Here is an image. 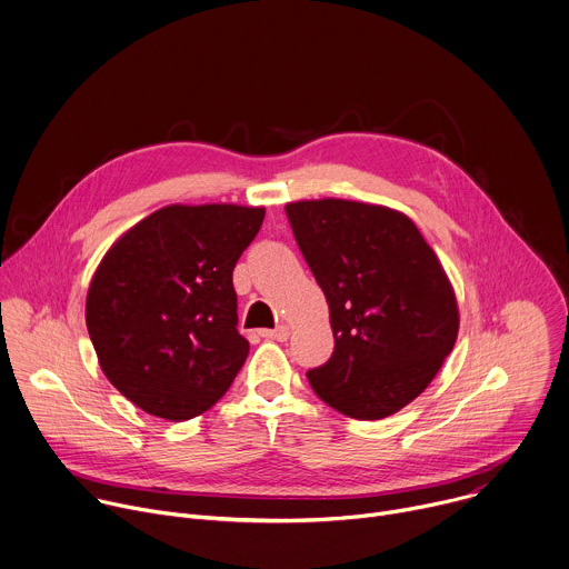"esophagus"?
Here are the masks:
<instances>
[{
    "mask_svg": "<svg viewBox=\"0 0 569 569\" xmlns=\"http://www.w3.org/2000/svg\"><path fill=\"white\" fill-rule=\"evenodd\" d=\"M288 336H290V329H288V327H279V329H274V331H268V329L261 331V338L274 340V342H286Z\"/></svg>",
    "mask_w": 569,
    "mask_h": 569,
    "instance_id": "34e87169",
    "label": "esophagus"
}]
</instances>
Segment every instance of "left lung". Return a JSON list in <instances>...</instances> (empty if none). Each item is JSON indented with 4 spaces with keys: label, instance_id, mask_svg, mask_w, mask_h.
<instances>
[{
    "label": "left lung",
    "instance_id": "1",
    "mask_svg": "<svg viewBox=\"0 0 569 569\" xmlns=\"http://www.w3.org/2000/svg\"><path fill=\"white\" fill-rule=\"evenodd\" d=\"M286 213L323 290L336 338L308 371L333 410L378 421L412 402L439 373L459 333L452 283L417 224L353 200H299Z\"/></svg>",
    "mask_w": 569,
    "mask_h": 569
}]
</instances>
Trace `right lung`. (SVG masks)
<instances>
[{
  "label": "right lung",
  "instance_id": "1",
  "mask_svg": "<svg viewBox=\"0 0 569 569\" xmlns=\"http://www.w3.org/2000/svg\"><path fill=\"white\" fill-rule=\"evenodd\" d=\"M263 207L169 204L101 259L86 321L106 378L143 412L187 421L216 405L250 353L231 272Z\"/></svg>",
  "mask_w": 569,
  "mask_h": 569
}]
</instances>
